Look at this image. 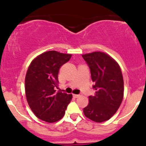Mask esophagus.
<instances>
[{
	"label": "esophagus",
	"mask_w": 146,
	"mask_h": 146,
	"mask_svg": "<svg viewBox=\"0 0 146 146\" xmlns=\"http://www.w3.org/2000/svg\"><path fill=\"white\" fill-rule=\"evenodd\" d=\"M80 95H73V97H74L75 98H78V97H80Z\"/></svg>",
	"instance_id": "obj_1"
}]
</instances>
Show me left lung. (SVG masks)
I'll return each mask as SVG.
<instances>
[{"label": "left lung", "mask_w": 146, "mask_h": 146, "mask_svg": "<svg viewBox=\"0 0 146 146\" xmlns=\"http://www.w3.org/2000/svg\"><path fill=\"white\" fill-rule=\"evenodd\" d=\"M89 66L95 96L89 97V103L83 109L87 118L93 121L109 120L117 112L123 98V79L118 63L101 51L82 54Z\"/></svg>", "instance_id": "8db88e82"}]
</instances>
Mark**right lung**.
I'll list each match as a JSON object with an SVG mask.
<instances>
[{"label":"right lung","mask_w":146,"mask_h":146,"mask_svg":"<svg viewBox=\"0 0 146 146\" xmlns=\"http://www.w3.org/2000/svg\"><path fill=\"white\" fill-rule=\"evenodd\" d=\"M71 56L56 51H46L34 58L28 67L25 80L27 103L35 115L47 123L63 118L73 97L55 90L60 68Z\"/></svg>","instance_id":"right-lung-1"}]
</instances>
